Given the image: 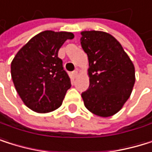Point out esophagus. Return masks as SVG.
Wrapping results in <instances>:
<instances>
[{
  "label": "esophagus",
  "mask_w": 152,
  "mask_h": 152,
  "mask_svg": "<svg viewBox=\"0 0 152 152\" xmlns=\"http://www.w3.org/2000/svg\"><path fill=\"white\" fill-rule=\"evenodd\" d=\"M72 77L73 78H77V76H78V72L77 71H74V72H72Z\"/></svg>",
  "instance_id": "34e87169"
}]
</instances>
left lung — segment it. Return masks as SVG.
Here are the masks:
<instances>
[{"label": "left lung", "instance_id": "1", "mask_svg": "<svg viewBox=\"0 0 152 152\" xmlns=\"http://www.w3.org/2000/svg\"><path fill=\"white\" fill-rule=\"evenodd\" d=\"M80 44L89 60V89L81 93L93 114L110 117L123 107L135 83V68L121 43L100 31H81Z\"/></svg>", "mask_w": 152, "mask_h": 152}]
</instances>
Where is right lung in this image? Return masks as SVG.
<instances>
[{"instance_id": "1", "label": "right lung", "mask_w": 152, "mask_h": 152, "mask_svg": "<svg viewBox=\"0 0 152 152\" xmlns=\"http://www.w3.org/2000/svg\"><path fill=\"white\" fill-rule=\"evenodd\" d=\"M73 38V33L68 31H42L13 58L11 64L13 84L21 101L31 110L47 113L61 105L72 84L58 51L67 40Z\"/></svg>"}]
</instances>
